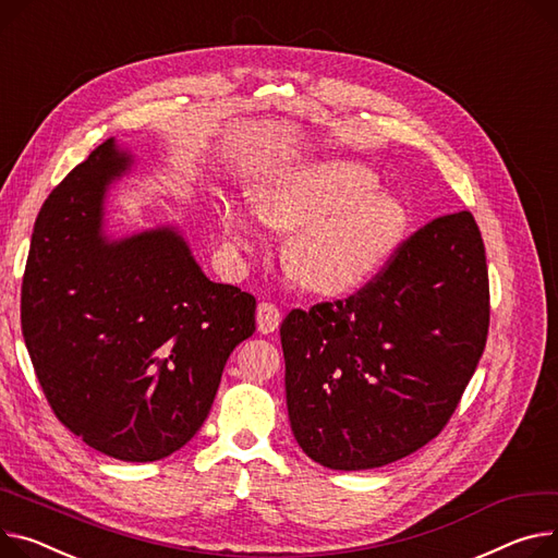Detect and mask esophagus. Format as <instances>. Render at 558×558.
<instances>
[{"label": "esophagus", "instance_id": "1", "mask_svg": "<svg viewBox=\"0 0 558 558\" xmlns=\"http://www.w3.org/2000/svg\"><path fill=\"white\" fill-rule=\"evenodd\" d=\"M255 318H257V329L259 331L271 333V331L278 329V325L282 320V314L274 303H259Z\"/></svg>", "mask_w": 558, "mask_h": 558}]
</instances>
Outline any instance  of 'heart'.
I'll use <instances>...</instances> for the list:
<instances>
[{
  "label": "heart",
  "mask_w": 558,
  "mask_h": 558,
  "mask_svg": "<svg viewBox=\"0 0 558 558\" xmlns=\"http://www.w3.org/2000/svg\"><path fill=\"white\" fill-rule=\"evenodd\" d=\"M377 174L350 159H307L274 170L255 193V210L221 204L219 225L244 251L259 240V219L292 233L291 278L320 295H343L373 280L401 246L405 206L379 193Z\"/></svg>",
  "instance_id": "b5f03b06"
}]
</instances>
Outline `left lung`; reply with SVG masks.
<instances>
[{"label":"left lung","mask_w":558,"mask_h":558,"mask_svg":"<svg viewBox=\"0 0 558 558\" xmlns=\"http://www.w3.org/2000/svg\"><path fill=\"white\" fill-rule=\"evenodd\" d=\"M489 276L469 210L405 240L345 301L282 320L287 411L295 441L337 471L415 453L447 426L485 352Z\"/></svg>","instance_id":"8db88e82"}]
</instances>
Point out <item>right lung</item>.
<instances>
[{"mask_svg": "<svg viewBox=\"0 0 558 558\" xmlns=\"http://www.w3.org/2000/svg\"><path fill=\"white\" fill-rule=\"evenodd\" d=\"M134 157L111 136L35 219L22 333L56 417L92 449L155 462L202 428L227 359L255 331L251 293L206 278L177 227L105 231Z\"/></svg>", "mask_w": 558, "mask_h": 558, "instance_id": "right-lung-1", "label": "right lung"}]
</instances>
